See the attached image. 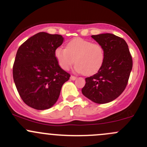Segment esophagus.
Segmentation results:
<instances>
[{
    "label": "esophagus",
    "mask_w": 147,
    "mask_h": 147,
    "mask_svg": "<svg viewBox=\"0 0 147 147\" xmlns=\"http://www.w3.org/2000/svg\"><path fill=\"white\" fill-rule=\"evenodd\" d=\"M77 78V77L76 76H71V80H73V81H74V80H76Z\"/></svg>",
    "instance_id": "1"
}]
</instances>
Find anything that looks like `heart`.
Here are the masks:
<instances>
[{
  "mask_svg": "<svg viewBox=\"0 0 147 147\" xmlns=\"http://www.w3.org/2000/svg\"><path fill=\"white\" fill-rule=\"evenodd\" d=\"M55 56L59 66L64 70H69L76 63V71L91 75L98 71L103 65L105 51L99 43L76 38L68 43L67 49L57 48Z\"/></svg>",
  "mask_w": 147,
  "mask_h": 147,
  "instance_id": "heart-1",
  "label": "heart"
}]
</instances>
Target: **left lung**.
I'll list each match as a JSON object with an SVG mask.
<instances>
[{
    "label": "left lung",
    "mask_w": 147,
    "mask_h": 147,
    "mask_svg": "<svg viewBox=\"0 0 147 147\" xmlns=\"http://www.w3.org/2000/svg\"><path fill=\"white\" fill-rule=\"evenodd\" d=\"M91 37L104 47L105 59L96 74L86 78L82 94L97 104H106L119 96L126 87L133 66L126 42L111 33Z\"/></svg>",
    "instance_id": "left-lung-1"
}]
</instances>
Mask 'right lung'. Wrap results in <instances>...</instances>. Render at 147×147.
I'll return each mask as SVG.
<instances>
[{"label":"right lung","instance_id":"right-lung-1","mask_svg":"<svg viewBox=\"0 0 147 147\" xmlns=\"http://www.w3.org/2000/svg\"><path fill=\"white\" fill-rule=\"evenodd\" d=\"M63 40L61 35L40 32L18 48L13 76L20 96L31 108L45 110L53 107L62 86L70 78L55 56Z\"/></svg>","mask_w":147,"mask_h":147}]
</instances>
